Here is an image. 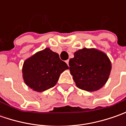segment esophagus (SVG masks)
<instances>
[{
  "instance_id": "esophagus-1",
  "label": "esophagus",
  "mask_w": 126,
  "mask_h": 126,
  "mask_svg": "<svg viewBox=\"0 0 126 126\" xmlns=\"http://www.w3.org/2000/svg\"><path fill=\"white\" fill-rule=\"evenodd\" d=\"M69 60H67L66 61V63L67 64V65L68 66H69Z\"/></svg>"
}]
</instances>
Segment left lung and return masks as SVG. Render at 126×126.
<instances>
[{"instance_id": "1", "label": "left lung", "mask_w": 126, "mask_h": 126, "mask_svg": "<svg viewBox=\"0 0 126 126\" xmlns=\"http://www.w3.org/2000/svg\"><path fill=\"white\" fill-rule=\"evenodd\" d=\"M69 70L76 86L88 92L98 90L108 80L111 61L104 52L84 47L74 52L69 60Z\"/></svg>"}]
</instances>
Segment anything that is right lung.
<instances>
[{
    "label": "right lung",
    "mask_w": 126,
    "mask_h": 126,
    "mask_svg": "<svg viewBox=\"0 0 126 126\" xmlns=\"http://www.w3.org/2000/svg\"><path fill=\"white\" fill-rule=\"evenodd\" d=\"M68 69L57 53L46 47L24 61L22 76L27 86L40 93L54 87L60 74Z\"/></svg>",
    "instance_id": "right-lung-1"
}]
</instances>
